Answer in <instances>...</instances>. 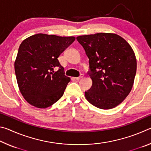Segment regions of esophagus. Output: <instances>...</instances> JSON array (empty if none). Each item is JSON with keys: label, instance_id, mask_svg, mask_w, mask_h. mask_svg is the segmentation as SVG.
<instances>
[{"label": "esophagus", "instance_id": "34e87169", "mask_svg": "<svg viewBox=\"0 0 151 151\" xmlns=\"http://www.w3.org/2000/svg\"><path fill=\"white\" fill-rule=\"evenodd\" d=\"M84 76V75L83 74H81V75L79 76H78V77H75V78L76 79V80H77V81H78V80H80V79H81L82 78H83Z\"/></svg>", "mask_w": 151, "mask_h": 151}]
</instances>
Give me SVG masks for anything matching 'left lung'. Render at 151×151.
Returning a JSON list of instances; mask_svg holds the SVG:
<instances>
[{"label": "left lung", "instance_id": "1", "mask_svg": "<svg viewBox=\"0 0 151 151\" xmlns=\"http://www.w3.org/2000/svg\"><path fill=\"white\" fill-rule=\"evenodd\" d=\"M89 60L88 74L93 85L85 97L93 106L110 109L131 92L137 72L134 51L123 38L112 33L76 37Z\"/></svg>", "mask_w": 151, "mask_h": 151}]
</instances>
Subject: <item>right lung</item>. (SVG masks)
Returning <instances> with one entry per match:
<instances>
[{
    "label": "right lung",
    "mask_w": 151,
    "mask_h": 151,
    "mask_svg": "<svg viewBox=\"0 0 151 151\" xmlns=\"http://www.w3.org/2000/svg\"><path fill=\"white\" fill-rule=\"evenodd\" d=\"M75 40L74 37L40 33L20 44L15 74L20 93L30 104L45 109L63 96L70 79L65 76L58 58Z\"/></svg>",
    "instance_id": "add662e5"
}]
</instances>
